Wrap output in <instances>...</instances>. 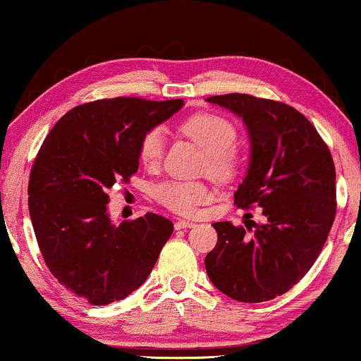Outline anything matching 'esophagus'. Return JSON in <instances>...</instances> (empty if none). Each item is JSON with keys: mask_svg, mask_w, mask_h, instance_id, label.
<instances>
[{"mask_svg": "<svg viewBox=\"0 0 361 361\" xmlns=\"http://www.w3.org/2000/svg\"><path fill=\"white\" fill-rule=\"evenodd\" d=\"M194 224L192 221H187V220H177L174 224V228L176 230H184V228H192Z\"/></svg>", "mask_w": 361, "mask_h": 361, "instance_id": "34e87169", "label": "esophagus"}]
</instances>
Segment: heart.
<instances>
[{
  "label": "heart",
  "mask_w": 361,
  "mask_h": 361,
  "mask_svg": "<svg viewBox=\"0 0 361 361\" xmlns=\"http://www.w3.org/2000/svg\"><path fill=\"white\" fill-rule=\"evenodd\" d=\"M182 135L190 137L205 152L207 171L215 179L228 180L238 174L240 152L233 147L236 128L228 118L216 113H197L182 121ZM166 137L161 128H151L141 136L137 154L146 167L159 164L164 154ZM154 197L161 205L179 215H194L200 205L214 199V192L204 182L166 180L154 187Z\"/></svg>",
  "instance_id": "b5f03b06"
}]
</instances>
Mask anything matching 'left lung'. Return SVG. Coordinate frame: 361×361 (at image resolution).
<instances>
[{
    "mask_svg": "<svg viewBox=\"0 0 361 361\" xmlns=\"http://www.w3.org/2000/svg\"><path fill=\"white\" fill-rule=\"evenodd\" d=\"M243 120L250 164L235 192L241 209L261 207L264 224L216 221L219 240L205 256L214 286L240 302H264L298 284L322 251L337 212L335 166L312 123L286 103L246 93L209 97Z\"/></svg>",
    "mask_w": 361,
    "mask_h": 361,
    "instance_id": "left-lung-1",
    "label": "left lung"
}]
</instances>
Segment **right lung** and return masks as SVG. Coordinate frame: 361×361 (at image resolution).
<instances>
[{"mask_svg":"<svg viewBox=\"0 0 361 361\" xmlns=\"http://www.w3.org/2000/svg\"><path fill=\"white\" fill-rule=\"evenodd\" d=\"M184 102L118 97L83 103L56 123L29 176V215L47 268L93 305L125 299L147 279L171 238L166 216L115 225L108 192L140 167L141 136Z\"/></svg>","mask_w":361,"mask_h":361,"instance_id":"add662e5","label":"right lung"}]
</instances>
